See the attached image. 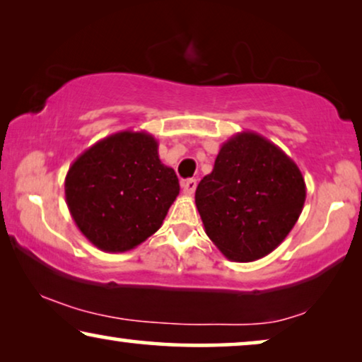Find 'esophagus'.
<instances>
[{
    "label": "esophagus",
    "instance_id": "34e87169",
    "mask_svg": "<svg viewBox=\"0 0 362 362\" xmlns=\"http://www.w3.org/2000/svg\"><path fill=\"white\" fill-rule=\"evenodd\" d=\"M196 186H197V181L196 180H185V181L181 182V187H182V191H185L186 196L194 194Z\"/></svg>",
    "mask_w": 362,
    "mask_h": 362
}]
</instances>
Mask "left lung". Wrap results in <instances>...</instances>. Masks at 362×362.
<instances>
[{
	"label": "left lung",
	"instance_id": "8db88e82",
	"mask_svg": "<svg viewBox=\"0 0 362 362\" xmlns=\"http://www.w3.org/2000/svg\"><path fill=\"white\" fill-rule=\"evenodd\" d=\"M206 234L222 255L254 262L275 250L303 211L306 186L296 163L255 132L222 143L214 170L196 187Z\"/></svg>",
	"mask_w": 362,
	"mask_h": 362
}]
</instances>
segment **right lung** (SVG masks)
Segmentation results:
<instances>
[{"instance_id": "obj_1", "label": "right lung", "mask_w": 362, "mask_h": 362, "mask_svg": "<svg viewBox=\"0 0 362 362\" xmlns=\"http://www.w3.org/2000/svg\"><path fill=\"white\" fill-rule=\"evenodd\" d=\"M66 202L78 230L103 252L135 249L160 229L180 194L173 168L146 132L125 130L87 148L69 168Z\"/></svg>"}]
</instances>
